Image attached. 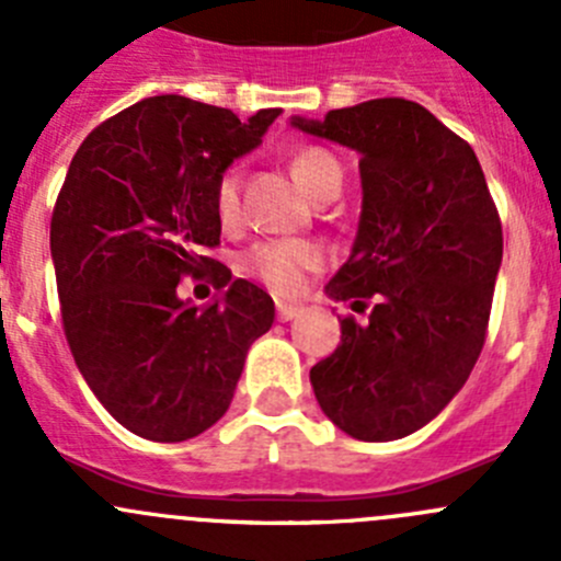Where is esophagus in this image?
<instances>
[{
	"instance_id": "34e87169",
	"label": "esophagus",
	"mask_w": 561,
	"mask_h": 561,
	"mask_svg": "<svg viewBox=\"0 0 561 561\" xmlns=\"http://www.w3.org/2000/svg\"><path fill=\"white\" fill-rule=\"evenodd\" d=\"M298 314H301V307H298V304H285V301L276 304V317H279L282 322L293 320V317H298Z\"/></svg>"
}]
</instances>
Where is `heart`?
I'll return each instance as SVG.
<instances>
[{"instance_id": "obj_1", "label": "heart", "mask_w": 561, "mask_h": 561, "mask_svg": "<svg viewBox=\"0 0 561 561\" xmlns=\"http://www.w3.org/2000/svg\"><path fill=\"white\" fill-rule=\"evenodd\" d=\"M290 171L314 201H322L342 186V165L325 149H317V146H307V149L298 151L290 162ZM239 195L241 175L230 168L222 173L217 192H214L217 217L225 225L236 222V217H239ZM322 263H325V254L314 241H265V244L252 247L244 254L247 274L263 279L276 293H296L304 276L320 268Z\"/></svg>"}]
</instances>
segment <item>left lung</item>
Returning a JSON list of instances; mask_svg holds the SVG:
<instances>
[{"label":"left lung","instance_id":"obj_1","mask_svg":"<svg viewBox=\"0 0 561 561\" xmlns=\"http://www.w3.org/2000/svg\"><path fill=\"white\" fill-rule=\"evenodd\" d=\"M293 127L360 154L358 236L328 296L366 309L312 366L317 404L344 434L388 443L417 432L467 382L485 342L502 222L467 140L401 98L328 111Z\"/></svg>","mask_w":561,"mask_h":561}]
</instances>
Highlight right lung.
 Segmentation results:
<instances>
[{
	"instance_id": "obj_1",
	"label": "right lung",
	"mask_w": 561,
	"mask_h": 561,
	"mask_svg": "<svg viewBox=\"0 0 561 561\" xmlns=\"http://www.w3.org/2000/svg\"><path fill=\"white\" fill-rule=\"evenodd\" d=\"M279 113L241 122L160 94L107 118L72 157L50 217L61 325L87 386L138 437L184 443L211 428L274 322L268 293L201 252L222 233L219 179ZM206 270L224 296L206 310L181 302L178 282Z\"/></svg>"
}]
</instances>
